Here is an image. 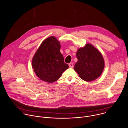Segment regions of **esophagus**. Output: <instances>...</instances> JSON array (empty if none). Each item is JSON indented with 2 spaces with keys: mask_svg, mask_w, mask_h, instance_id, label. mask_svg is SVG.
<instances>
[{
  "mask_svg": "<svg viewBox=\"0 0 128 128\" xmlns=\"http://www.w3.org/2000/svg\"><path fill=\"white\" fill-rule=\"evenodd\" d=\"M69 66L70 67V68H72L73 67H74V64H73V63H70L69 64Z\"/></svg>",
  "mask_w": 128,
  "mask_h": 128,
  "instance_id": "obj_1",
  "label": "esophagus"
}]
</instances>
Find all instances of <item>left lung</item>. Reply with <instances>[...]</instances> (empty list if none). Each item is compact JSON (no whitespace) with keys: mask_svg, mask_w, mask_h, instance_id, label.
<instances>
[{"mask_svg":"<svg viewBox=\"0 0 128 128\" xmlns=\"http://www.w3.org/2000/svg\"><path fill=\"white\" fill-rule=\"evenodd\" d=\"M78 59L74 69L83 80L90 82L99 77L104 68V61L100 52L90 44L79 48Z\"/></svg>","mask_w":128,"mask_h":128,"instance_id":"obj_1","label":"left lung"}]
</instances>
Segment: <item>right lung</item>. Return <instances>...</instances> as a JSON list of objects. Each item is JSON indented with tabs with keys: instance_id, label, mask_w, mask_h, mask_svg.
Wrapping results in <instances>:
<instances>
[{
	"instance_id": "add662e5",
	"label": "right lung",
	"mask_w": 128,
	"mask_h": 128,
	"mask_svg": "<svg viewBox=\"0 0 128 128\" xmlns=\"http://www.w3.org/2000/svg\"><path fill=\"white\" fill-rule=\"evenodd\" d=\"M60 43L54 36L45 40L32 59L34 71L41 80L52 83L57 80L68 68L60 52Z\"/></svg>"
}]
</instances>
